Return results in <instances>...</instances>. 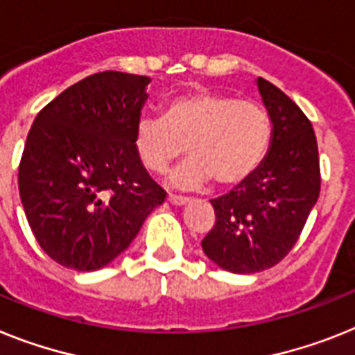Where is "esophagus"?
<instances>
[{"mask_svg":"<svg viewBox=\"0 0 355 355\" xmlns=\"http://www.w3.org/2000/svg\"><path fill=\"white\" fill-rule=\"evenodd\" d=\"M168 202L171 205H186L187 202H189V198H186V196H177V195H169L168 196Z\"/></svg>","mask_w":355,"mask_h":355,"instance_id":"34e87169","label":"esophagus"}]
</instances>
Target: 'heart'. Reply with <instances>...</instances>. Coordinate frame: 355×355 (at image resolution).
I'll use <instances>...</instances> for the list:
<instances>
[{
  "label": "heart",
  "instance_id": "obj_1",
  "mask_svg": "<svg viewBox=\"0 0 355 355\" xmlns=\"http://www.w3.org/2000/svg\"><path fill=\"white\" fill-rule=\"evenodd\" d=\"M272 142L267 108L236 95L193 92L164 104L162 117L137 122L133 144L148 171L162 175L184 150L191 155L171 186L195 189L213 178L220 187L243 184L260 168Z\"/></svg>",
  "mask_w": 355,
  "mask_h": 355
}]
</instances>
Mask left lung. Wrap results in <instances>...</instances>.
Listing matches in <instances>:
<instances>
[{"label":"left lung","instance_id":"1","mask_svg":"<svg viewBox=\"0 0 355 355\" xmlns=\"http://www.w3.org/2000/svg\"><path fill=\"white\" fill-rule=\"evenodd\" d=\"M272 119L270 150L249 180L211 200L216 214L202 240L211 261L236 274L270 269L291 252L321 189L311 121L291 97L258 77Z\"/></svg>","mask_w":355,"mask_h":355}]
</instances>
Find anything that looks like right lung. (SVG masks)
<instances>
[{
	"label": "right lung",
	"mask_w": 355,
	"mask_h": 355,
	"mask_svg": "<svg viewBox=\"0 0 355 355\" xmlns=\"http://www.w3.org/2000/svg\"><path fill=\"white\" fill-rule=\"evenodd\" d=\"M150 77L101 71L37 113L19 162V196L53 261L97 270L115 260L166 200L133 144Z\"/></svg>",
	"instance_id": "add662e5"
}]
</instances>
